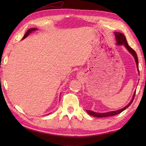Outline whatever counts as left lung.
<instances>
[{
	"label": "left lung",
	"instance_id": "left-lung-1",
	"mask_svg": "<svg viewBox=\"0 0 146 146\" xmlns=\"http://www.w3.org/2000/svg\"><path fill=\"white\" fill-rule=\"evenodd\" d=\"M115 35V38L117 40V44H123L125 48L128 49V51L131 52V53L134 56V57L135 58V60L136 62V64H137V68H139V64H138V58H137V54H136L135 51L132 48L130 47L129 46L127 41L126 38L125 36L123 35L122 33H118V32H115L114 33ZM135 92L134 93V95L133 96V98L132 99V100L131 101V102L127 105L126 107H125L124 108H123L122 109H120L119 110H117V111H109V112H107V113H96L94 112V111H91V110H86V111L88 114L90 115H92L95 117H110V116H113V115H116L119 114L120 113L122 112L124 110H125L127 108H128L130 105H131V104L132 103L133 100H134V97H135Z\"/></svg>",
	"mask_w": 146,
	"mask_h": 146
}]
</instances>
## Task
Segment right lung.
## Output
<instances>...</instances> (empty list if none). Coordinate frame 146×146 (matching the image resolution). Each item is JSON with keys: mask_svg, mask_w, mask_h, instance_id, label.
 I'll use <instances>...</instances> for the list:
<instances>
[{"mask_svg": "<svg viewBox=\"0 0 146 146\" xmlns=\"http://www.w3.org/2000/svg\"><path fill=\"white\" fill-rule=\"evenodd\" d=\"M36 30H37V29H36V28H31V29H29L27 30V31L26 32V33L25 34V35H24V37L23 38V39L26 38V37H27V36H28L31 33H32L33 31H36Z\"/></svg>", "mask_w": 146, "mask_h": 146, "instance_id": "obj_1", "label": "right lung"}]
</instances>
